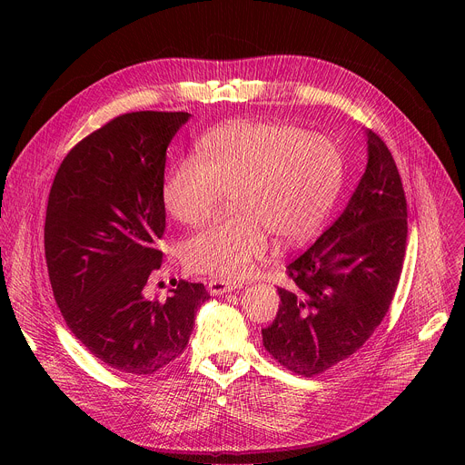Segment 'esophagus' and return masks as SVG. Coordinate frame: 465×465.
<instances>
[{
  "label": "esophagus",
  "mask_w": 465,
  "mask_h": 465,
  "mask_svg": "<svg viewBox=\"0 0 465 465\" xmlns=\"http://www.w3.org/2000/svg\"><path fill=\"white\" fill-rule=\"evenodd\" d=\"M241 285H237V283H233V282H226V280H210V283H208V292L212 294V296H223V294H226V292H232V291H235V289H239Z\"/></svg>",
  "instance_id": "esophagus-1"
}]
</instances>
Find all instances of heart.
I'll use <instances>...</instances> for the list:
<instances>
[{
  "label": "heart",
  "instance_id": "b5f03b06",
  "mask_svg": "<svg viewBox=\"0 0 465 465\" xmlns=\"http://www.w3.org/2000/svg\"><path fill=\"white\" fill-rule=\"evenodd\" d=\"M346 182L341 147L283 123L233 119L213 126L198 154L180 158L163 176L162 203L185 226L203 224L224 193L235 215L182 244L193 272L242 278L280 244L305 241L327 219Z\"/></svg>",
  "mask_w": 465,
  "mask_h": 465
}]
</instances>
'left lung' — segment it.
Returning a JSON list of instances; mask_svg holds the SVG:
<instances>
[{
	"label": "left lung",
	"mask_w": 465,
	"mask_h": 465,
	"mask_svg": "<svg viewBox=\"0 0 465 465\" xmlns=\"http://www.w3.org/2000/svg\"><path fill=\"white\" fill-rule=\"evenodd\" d=\"M366 171L348 206L289 262L291 289L261 329L262 346L287 370L312 377L353 355L382 322L407 248V198L384 142L364 130Z\"/></svg>",
	"instance_id": "left-lung-1"
}]
</instances>
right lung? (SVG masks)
I'll list each match as a JSON object with an SVG mask.
<instances>
[{"mask_svg": "<svg viewBox=\"0 0 465 465\" xmlns=\"http://www.w3.org/2000/svg\"><path fill=\"white\" fill-rule=\"evenodd\" d=\"M187 112L123 114L77 143L51 185L44 246L72 333L106 366L151 375L180 357L210 294L178 282L165 302L143 289L162 267L165 156Z\"/></svg>", "mask_w": 465, "mask_h": 465, "instance_id": "right-lung-1", "label": "right lung"}]
</instances>
